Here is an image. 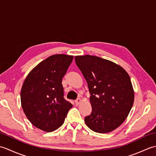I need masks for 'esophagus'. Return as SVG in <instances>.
<instances>
[{
    "instance_id": "34e87169",
    "label": "esophagus",
    "mask_w": 156,
    "mask_h": 156,
    "mask_svg": "<svg viewBox=\"0 0 156 156\" xmlns=\"http://www.w3.org/2000/svg\"><path fill=\"white\" fill-rule=\"evenodd\" d=\"M82 102V100L80 98H78V99H76V100L75 101V103L76 104V105H79L80 103V102Z\"/></svg>"
}]
</instances>
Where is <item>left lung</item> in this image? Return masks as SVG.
<instances>
[{
  "mask_svg": "<svg viewBox=\"0 0 156 156\" xmlns=\"http://www.w3.org/2000/svg\"><path fill=\"white\" fill-rule=\"evenodd\" d=\"M75 62L87 82L92 112L84 121L100 133L112 131L127 117L134 102L130 77L121 66L90 55H78Z\"/></svg>",
  "mask_w": 156,
  "mask_h": 156,
  "instance_id": "left-lung-1",
  "label": "left lung"
}]
</instances>
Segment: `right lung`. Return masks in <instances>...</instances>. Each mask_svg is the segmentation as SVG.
I'll use <instances>...</instances> for the list:
<instances>
[{
	"mask_svg": "<svg viewBox=\"0 0 156 156\" xmlns=\"http://www.w3.org/2000/svg\"><path fill=\"white\" fill-rule=\"evenodd\" d=\"M72 55L49 56L29 73L21 91L23 110L29 121L41 130L51 132L64 123L70 102L64 98L62 78Z\"/></svg>",
	"mask_w": 156,
	"mask_h": 156,
	"instance_id": "right-lung-1",
	"label": "right lung"
}]
</instances>
